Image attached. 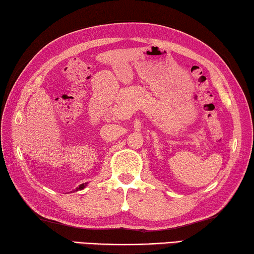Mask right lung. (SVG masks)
Here are the masks:
<instances>
[{
  "label": "right lung",
  "mask_w": 254,
  "mask_h": 254,
  "mask_svg": "<svg viewBox=\"0 0 254 254\" xmlns=\"http://www.w3.org/2000/svg\"><path fill=\"white\" fill-rule=\"evenodd\" d=\"M88 185V183H82V184H80L78 188H75V190H83L84 188H86V186Z\"/></svg>",
  "instance_id": "obj_1"
}]
</instances>
